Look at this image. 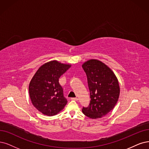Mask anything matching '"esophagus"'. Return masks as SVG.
Returning a JSON list of instances; mask_svg holds the SVG:
<instances>
[{"label":"esophagus","mask_w":149,"mask_h":149,"mask_svg":"<svg viewBox=\"0 0 149 149\" xmlns=\"http://www.w3.org/2000/svg\"><path fill=\"white\" fill-rule=\"evenodd\" d=\"M70 100H73V101H77L78 100V98L77 97H72Z\"/></svg>","instance_id":"esophagus-1"}]
</instances>
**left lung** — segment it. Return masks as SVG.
Returning a JSON list of instances; mask_svg holds the SVG:
<instances>
[{
  "label": "left lung",
  "mask_w": 149,
  "mask_h": 149,
  "mask_svg": "<svg viewBox=\"0 0 149 149\" xmlns=\"http://www.w3.org/2000/svg\"><path fill=\"white\" fill-rule=\"evenodd\" d=\"M87 76L90 102L83 107L86 117L96 119L104 117L114 108L120 95L117 77L107 65L97 59H90L82 65Z\"/></svg>",
  "instance_id": "left-lung-1"
}]
</instances>
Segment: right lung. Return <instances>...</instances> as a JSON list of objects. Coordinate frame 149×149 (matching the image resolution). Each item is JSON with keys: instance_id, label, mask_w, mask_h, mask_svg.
Masks as SVG:
<instances>
[{"instance_id": "obj_1", "label": "right lung", "mask_w": 149, "mask_h": 149, "mask_svg": "<svg viewBox=\"0 0 149 149\" xmlns=\"http://www.w3.org/2000/svg\"><path fill=\"white\" fill-rule=\"evenodd\" d=\"M70 66L52 61L40 66L33 76L29 86V96L33 106L43 114L53 116L67 104L59 79Z\"/></svg>"}]
</instances>
